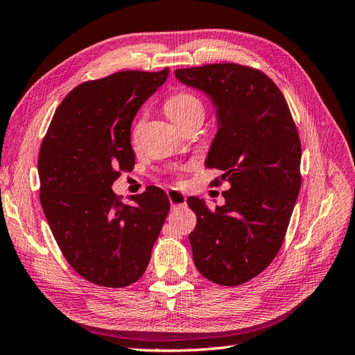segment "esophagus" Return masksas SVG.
<instances>
[{"mask_svg":"<svg viewBox=\"0 0 355 355\" xmlns=\"http://www.w3.org/2000/svg\"><path fill=\"white\" fill-rule=\"evenodd\" d=\"M168 199H169V202H171L172 207H181V205L186 204L184 193L178 192V190H175V189L168 190Z\"/></svg>","mask_w":355,"mask_h":355,"instance_id":"esophagus-1","label":"esophagus"}]
</instances>
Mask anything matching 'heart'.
Masks as SVG:
<instances>
[{
    "mask_svg": "<svg viewBox=\"0 0 355 355\" xmlns=\"http://www.w3.org/2000/svg\"><path fill=\"white\" fill-rule=\"evenodd\" d=\"M165 112L166 115L174 121L180 129L186 124L204 120L205 115V106L196 93L189 89L178 91V93L172 94L165 103Z\"/></svg>",
    "mask_w": 355,
    "mask_h": 355,
    "instance_id": "b5f03b06",
    "label": "heart"
}]
</instances>
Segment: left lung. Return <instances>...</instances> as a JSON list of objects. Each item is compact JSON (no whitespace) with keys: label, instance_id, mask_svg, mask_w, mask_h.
<instances>
[{"label":"left lung","instance_id":"left-lung-1","mask_svg":"<svg viewBox=\"0 0 355 355\" xmlns=\"http://www.w3.org/2000/svg\"><path fill=\"white\" fill-rule=\"evenodd\" d=\"M175 76L216 106L219 129L205 165L222 171L216 186H231L216 211L204 199H187L196 214L193 262L217 285L246 284L276 258L302 186L295 123L282 91L258 69L223 62L178 69Z\"/></svg>","mask_w":355,"mask_h":355}]
</instances>
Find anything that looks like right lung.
Wrapping results in <instances>:
<instances>
[{
    "mask_svg": "<svg viewBox=\"0 0 355 355\" xmlns=\"http://www.w3.org/2000/svg\"><path fill=\"white\" fill-rule=\"evenodd\" d=\"M168 73V67L124 70L78 85L57 107L42 141L43 213L62 255L91 284H135L169 213V199L156 186L132 196L135 205L112 192L121 172L135 166L133 118Z\"/></svg>",
    "mask_w": 355,
    "mask_h": 355,
    "instance_id": "1",
    "label": "right lung"
}]
</instances>
